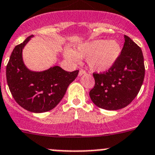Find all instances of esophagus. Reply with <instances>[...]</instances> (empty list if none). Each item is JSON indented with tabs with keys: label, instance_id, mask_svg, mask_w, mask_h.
I'll return each mask as SVG.
<instances>
[{
	"label": "esophagus",
	"instance_id": "obj_1",
	"mask_svg": "<svg viewBox=\"0 0 155 155\" xmlns=\"http://www.w3.org/2000/svg\"><path fill=\"white\" fill-rule=\"evenodd\" d=\"M85 74H86V71H84V70L81 69L80 71H79V74H78V75H79V76H82V75Z\"/></svg>",
	"mask_w": 155,
	"mask_h": 155
}]
</instances>
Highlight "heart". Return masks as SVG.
I'll return each mask as SVG.
<instances>
[{
	"label": "heart",
	"mask_w": 155,
	"mask_h": 155,
	"mask_svg": "<svg viewBox=\"0 0 155 155\" xmlns=\"http://www.w3.org/2000/svg\"><path fill=\"white\" fill-rule=\"evenodd\" d=\"M122 53L120 42L116 39H94L79 45L75 51L71 49L64 50V57L75 63L79 57H86V63L93 71L105 72L116 64Z\"/></svg>",
	"instance_id": "obj_1"
}]
</instances>
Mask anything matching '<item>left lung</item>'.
Here are the masks:
<instances>
[{
	"label": "left lung",
	"mask_w": 155,
	"mask_h": 155,
	"mask_svg": "<svg viewBox=\"0 0 155 155\" xmlns=\"http://www.w3.org/2000/svg\"><path fill=\"white\" fill-rule=\"evenodd\" d=\"M121 55L113 68L103 74H93L94 87L89 95L95 105L106 110L126 107L137 95L144 78L141 49L128 37Z\"/></svg>",
	"instance_id": "obj_1"
}]
</instances>
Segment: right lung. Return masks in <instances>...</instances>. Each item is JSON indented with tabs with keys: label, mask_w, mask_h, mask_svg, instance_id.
<instances>
[{
	"label": "right lung",
	"mask_w": 155,
	"mask_h": 155,
	"mask_svg": "<svg viewBox=\"0 0 155 155\" xmlns=\"http://www.w3.org/2000/svg\"><path fill=\"white\" fill-rule=\"evenodd\" d=\"M33 35L15 47L6 68L7 82L18 104L31 113H41L55 108L79 71L68 72L59 66L42 71H31L25 64L23 49Z\"/></svg>",
	"instance_id": "obj_1"
}]
</instances>
